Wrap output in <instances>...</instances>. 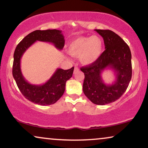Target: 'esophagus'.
Wrapping results in <instances>:
<instances>
[{
    "mask_svg": "<svg viewBox=\"0 0 148 148\" xmlns=\"http://www.w3.org/2000/svg\"><path fill=\"white\" fill-rule=\"evenodd\" d=\"M78 70H79V69H78V68H77V67H75V68H74V73H76V72H78Z\"/></svg>",
    "mask_w": 148,
    "mask_h": 148,
    "instance_id": "1",
    "label": "esophagus"
}]
</instances>
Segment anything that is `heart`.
<instances>
[{
    "instance_id": "obj_1",
    "label": "heart",
    "mask_w": 148,
    "mask_h": 148,
    "mask_svg": "<svg viewBox=\"0 0 148 148\" xmlns=\"http://www.w3.org/2000/svg\"><path fill=\"white\" fill-rule=\"evenodd\" d=\"M67 50L72 56L79 57L83 65L89 66L97 62L103 53V41L97 35L78 37L69 43Z\"/></svg>"
}]
</instances>
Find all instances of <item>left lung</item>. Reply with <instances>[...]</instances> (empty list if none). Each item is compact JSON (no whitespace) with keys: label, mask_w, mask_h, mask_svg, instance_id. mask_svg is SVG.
<instances>
[{"label":"left lung","mask_w":148,"mask_h":148,"mask_svg":"<svg viewBox=\"0 0 148 148\" xmlns=\"http://www.w3.org/2000/svg\"><path fill=\"white\" fill-rule=\"evenodd\" d=\"M102 36L105 50L94 64L80 68L84 74L83 92L95 105H105L119 99L127 88L132 76V53L128 45L111 30L95 29ZM111 69L116 75L111 85L101 78L104 70Z\"/></svg>","instance_id":"1"}]
</instances>
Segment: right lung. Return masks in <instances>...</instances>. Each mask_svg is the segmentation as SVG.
Segmentation results:
<instances>
[{
    "label": "right lung",
    "mask_w": 148,
    "mask_h": 148,
    "mask_svg": "<svg viewBox=\"0 0 148 148\" xmlns=\"http://www.w3.org/2000/svg\"><path fill=\"white\" fill-rule=\"evenodd\" d=\"M37 41L52 43L59 50L64 48L65 43L62 31L36 30L30 33L23 39L14 50L12 76L21 92L27 99L39 105H50L56 103L63 95L66 81L72 76L74 68L68 70L57 68L51 78L43 84L36 85L28 82L22 74L21 59L27 49Z\"/></svg>",
    "instance_id": "add662e5"
}]
</instances>
